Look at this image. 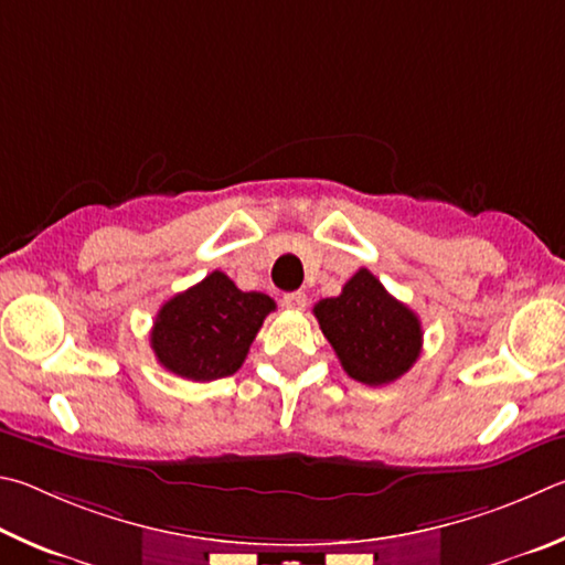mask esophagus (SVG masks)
<instances>
[{
	"label": "esophagus",
	"mask_w": 565,
	"mask_h": 565,
	"mask_svg": "<svg viewBox=\"0 0 565 565\" xmlns=\"http://www.w3.org/2000/svg\"><path fill=\"white\" fill-rule=\"evenodd\" d=\"M282 305H285V308H290V310H305V308H308V295L300 292V290L288 292L282 298Z\"/></svg>",
	"instance_id": "34e87169"
}]
</instances>
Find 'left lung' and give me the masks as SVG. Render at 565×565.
Listing matches in <instances>:
<instances>
[{"label": "left lung", "instance_id": "obj_1", "mask_svg": "<svg viewBox=\"0 0 565 565\" xmlns=\"http://www.w3.org/2000/svg\"><path fill=\"white\" fill-rule=\"evenodd\" d=\"M312 312L344 372L362 384L382 387L419 360V318L392 298L367 267L344 282L338 298L320 300Z\"/></svg>", "mask_w": 565, "mask_h": 565}]
</instances>
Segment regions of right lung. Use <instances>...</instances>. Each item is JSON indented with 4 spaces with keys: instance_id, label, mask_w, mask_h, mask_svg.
Instances as JSON below:
<instances>
[{
    "instance_id": "obj_1",
    "label": "right lung",
    "mask_w": 565,
    "mask_h": 565,
    "mask_svg": "<svg viewBox=\"0 0 565 565\" xmlns=\"http://www.w3.org/2000/svg\"><path fill=\"white\" fill-rule=\"evenodd\" d=\"M273 310V298L237 290L231 277L213 270L158 310L151 350L161 367L183 380L231 377L241 370L257 330Z\"/></svg>"
}]
</instances>
